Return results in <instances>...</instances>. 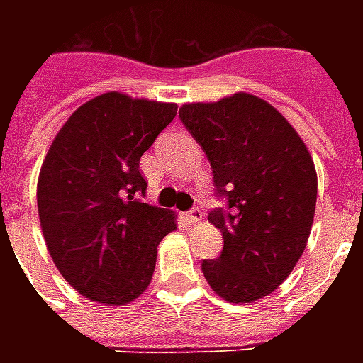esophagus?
I'll list each match as a JSON object with an SVG mask.
<instances>
[{
	"label": "esophagus",
	"instance_id": "esophagus-1",
	"mask_svg": "<svg viewBox=\"0 0 363 363\" xmlns=\"http://www.w3.org/2000/svg\"><path fill=\"white\" fill-rule=\"evenodd\" d=\"M202 218H204V213H202V210H200V208H192V210L186 213V221H189L190 225H196V223H200V221H202Z\"/></svg>",
	"mask_w": 363,
	"mask_h": 363
}]
</instances>
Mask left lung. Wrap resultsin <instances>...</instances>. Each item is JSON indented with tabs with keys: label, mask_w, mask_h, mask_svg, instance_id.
<instances>
[{
	"label": "left lung",
	"mask_w": 363,
	"mask_h": 363,
	"mask_svg": "<svg viewBox=\"0 0 363 363\" xmlns=\"http://www.w3.org/2000/svg\"><path fill=\"white\" fill-rule=\"evenodd\" d=\"M213 171L216 208L208 221L223 235L204 260L210 288L229 303L272 294L301 259L317 204V173L307 145L272 104L249 93L179 111Z\"/></svg>",
	"instance_id": "obj_1"
}]
</instances>
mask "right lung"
I'll return each instance as SVG.
<instances>
[{"instance_id": "add662e5", "label": "right lung", "mask_w": 363, "mask_h": 363, "mask_svg": "<svg viewBox=\"0 0 363 363\" xmlns=\"http://www.w3.org/2000/svg\"><path fill=\"white\" fill-rule=\"evenodd\" d=\"M177 104L104 93L67 118L36 184L44 241L64 280L87 299L126 305L147 289L174 213L145 204L140 159Z\"/></svg>"}]
</instances>
